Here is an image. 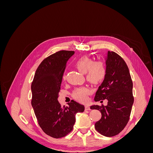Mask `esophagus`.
<instances>
[{
	"mask_svg": "<svg viewBox=\"0 0 153 153\" xmlns=\"http://www.w3.org/2000/svg\"><path fill=\"white\" fill-rule=\"evenodd\" d=\"M85 109L86 110H91V108H90V106L88 105H86L85 106Z\"/></svg>",
	"mask_w": 153,
	"mask_h": 153,
	"instance_id": "34e87169",
	"label": "esophagus"
}]
</instances>
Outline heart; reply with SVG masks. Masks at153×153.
<instances>
[{
	"label": "heart",
	"instance_id": "b5f03b06",
	"mask_svg": "<svg viewBox=\"0 0 153 153\" xmlns=\"http://www.w3.org/2000/svg\"><path fill=\"white\" fill-rule=\"evenodd\" d=\"M75 66L81 73L85 74L86 80L92 84H99L103 81L106 75L105 64L102 61H94L91 57H82L75 62ZM64 78L65 76L64 75L63 79ZM89 94V89L86 87H80L73 91V97L78 101L84 102Z\"/></svg>",
	"mask_w": 153,
	"mask_h": 153
}]
</instances>
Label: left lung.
<instances>
[{
  "instance_id": "1",
  "label": "left lung",
  "mask_w": 153,
  "mask_h": 153,
  "mask_svg": "<svg viewBox=\"0 0 153 153\" xmlns=\"http://www.w3.org/2000/svg\"><path fill=\"white\" fill-rule=\"evenodd\" d=\"M106 75L94 96L95 101L107 100V105H92L101 113L95 128L105 137L117 135L126 126L130 116L134 98L133 82L127 64L114 52L108 51L106 59Z\"/></svg>"
}]
</instances>
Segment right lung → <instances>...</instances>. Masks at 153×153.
<instances>
[{
  "label": "right lung",
  "mask_w": 153,
  "mask_h": 153,
  "mask_svg": "<svg viewBox=\"0 0 153 153\" xmlns=\"http://www.w3.org/2000/svg\"><path fill=\"white\" fill-rule=\"evenodd\" d=\"M75 52L61 50L45 58L37 68L31 84V104L38 124L47 135L55 138L70 133L75 115L85 107L71 100L62 106L57 98L68 60Z\"/></svg>",
  "instance_id": "add662e5"
}]
</instances>
